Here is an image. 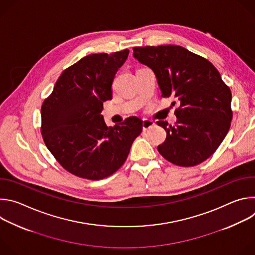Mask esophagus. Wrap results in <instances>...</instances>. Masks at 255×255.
Here are the masks:
<instances>
[{"mask_svg": "<svg viewBox=\"0 0 255 255\" xmlns=\"http://www.w3.org/2000/svg\"><path fill=\"white\" fill-rule=\"evenodd\" d=\"M154 125H155V123H154L153 121L148 120V119H143V123H142V128H143V130L150 129V128H152Z\"/></svg>", "mask_w": 255, "mask_h": 255, "instance_id": "34e87169", "label": "esophagus"}]
</instances>
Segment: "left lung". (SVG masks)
I'll return each mask as SVG.
<instances>
[{"mask_svg":"<svg viewBox=\"0 0 255 255\" xmlns=\"http://www.w3.org/2000/svg\"><path fill=\"white\" fill-rule=\"evenodd\" d=\"M133 56L153 70L163 98L172 96L179 102L174 125L157 122L166 131L159 153L179 166L205 161L224 140L233 116L231 91L219 71L177 45L134 47Z\"/></svg>","mask_w":255,"mask_h":255,"instance_id":"1","label":"left lung"}]
</instances>
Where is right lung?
<instances>
[{
  "mask_svg": "<svg viewBox=\"0 0 255 255\" xmlns=\"http://www.w3.org/2000/svg\"><path fill=\"white\" fill-rule=\"evenodd\" d=\"M128 49L90 54L63 70L41 107V134L48 150L68 172L98 180L110 176L127 159L142 132V120L132 116L108 127L101 114L112 99L116 72Z\"/></svg>",
  "mask_w": 255,
  "mask_h": 255,
  "instance_id": "1",
  "label": "right lung"
}]
</instances>
